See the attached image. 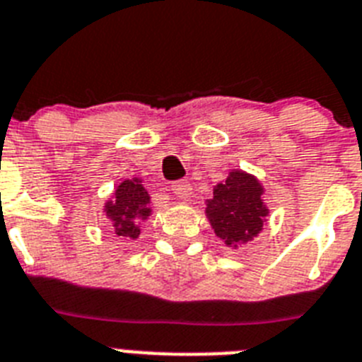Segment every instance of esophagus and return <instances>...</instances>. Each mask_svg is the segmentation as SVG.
<instances>
[{
	"label": "esophagus",
	"instance_id": "esophagus-1",
	"mask_svg": "<svg viewBox=\"0 0 362 362\" xmlns=\"http://www.w3.org/2000/svg\"><path fill=\"white\" fill-rule=\"evenodd\" d=\"M171 191L178 199H187L191 195V184L186 180H178L171 186Z\"/></svg>",
	"mask_w": 362,
	"mask_h": 362
}]
</instances>
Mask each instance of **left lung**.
Wrapping results in <instances>:
<instances>
[{"label": "left lung", "mask_w": 362, "mask_h": 362, "mask_svg": "<svg viewBox=\"0 0 362 362\" xmlns=\"http://www.w3.org/2000/svg\"><path fill=\"white\" fill-rule=\"evenodd\" d=\"M204 214L215 235L235 250L254 241L267 223L270 209L265 187L257 176L232 169L226 180L214 187V199L208 200Z\"/></svg>", "instance_id": "left-lung-1"}]
</instances>
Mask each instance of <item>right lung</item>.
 <instances>
[{
  "label": "right lung",
  "instance_id": "add662e5",
  "mask_svg": "<svg viewBox=\"0 0 362 362\" xmlns=\"http://www.w3.org/2000/svg\"><path fill=\"white\" fill-rule=\"evenodd\" d=\"M103 214L112 223L115 235L129 241L138 239L144 223L153 215L151 195L145 189L144 178H123L103 206Z\"/></svg>",
  "mask_w": 362,
  "mask_h": 362
}]
</instances>
